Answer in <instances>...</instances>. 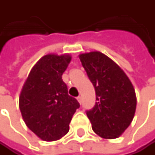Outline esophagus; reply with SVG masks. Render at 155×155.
<instances>
[{"label": "esophagus", "instance_id": "34e87169", "mask_svg": "<svg viewBox=\"0 0 155 155\" xmlns=\"http://www.w3.org/2000/svg\"><path fill=\"white\" fill-rule=\"evenodd\" d=\"M77 100H78V101H79V103L81 104V103H82V97H81V96L77 97Z\"/></svg>", "mask_w": 155, "mask_h": 155}]
</instances>
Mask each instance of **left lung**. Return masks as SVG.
I'll use <instances>...</instances> for the list:
<instances>
[{
	"label": "left lung",
	"mask_w": 155,
	"mask_h": 155,
	"mask_svg": "<svg viewBox=\"0 0 155 155\" xmlns=\"http://www.w3.org/2000/svg\"><path fill=\"white\" fill-rule=\"evenodd\" d=\"M95 87V106L86 110L92 128L104 139H116L131 124L137 105L135 89L122 69L100 52L79 56Z\"/></svg>",
	"instance_id": "left-lung-1"
}]
</instances>
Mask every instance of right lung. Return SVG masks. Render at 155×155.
Segmentation results:
<instances>
[{
    "label": "right lung",
    "instance_id": "right-lung-1",
    "mask_svg": "<svg viewBox=\"0 0 155 155\" xmlns=\"http://www.w3.org/2000/svg\"><path fill=\"white\" fill-rule=\"evenodd\" d=\"M70 55H46L31 69L19 97V109L27 127L41 140L54 141L70 129L80 107L69 96L62 74L71 62Z\"/></svg>",
    "mask_w": 155,
    "mask_h": 155
}]
</instances>
